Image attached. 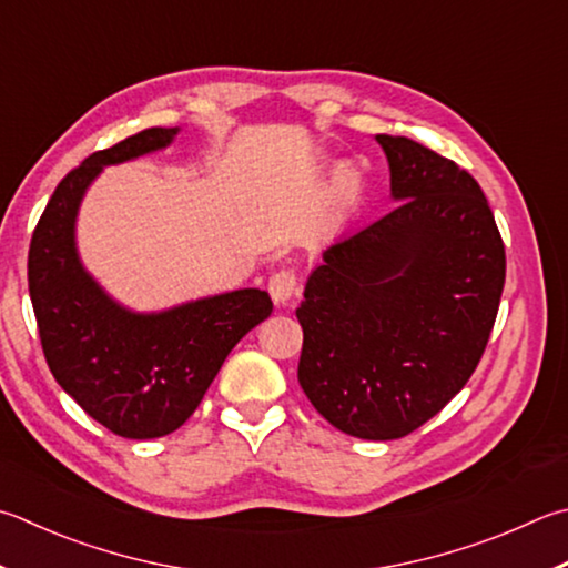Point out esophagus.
<instances>
[{
    "label": "esophagus",
    "mask_w": 568,
    "mask_h": 568,
    "mask_svg": "<svg viewBox=\"0 0 568 568\" xmlns=\"http://www.w3.org/2000/svg\"><path fill=\"white\" fill-rule=\"evenodd\" d=\"M297 291H301V281H297V275L291 267H283V271L273 273L271 283H267V293H271L277 305H285L293 295H297Z\"/></svg>",
    "instance_id": "34e87169"
}]
</instances>
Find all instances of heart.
Masks as SVG:
<instances>
[{"label": "heart", "instance_id": "heart-1", "mask_svg": "<svg viewBox=\"0 0 568 568\" xmlns=\"http://www.w3.org/2000/svg\"><path fill=\"white\" fill-rule=\"evenodd\" d=\"M353 181H355V173L349 171L347 166H339V169H337L335 183L339 185V189H349V185H353Z\"/></svg>", "mask_w": 568, "mask_h": 568}]
</instances>
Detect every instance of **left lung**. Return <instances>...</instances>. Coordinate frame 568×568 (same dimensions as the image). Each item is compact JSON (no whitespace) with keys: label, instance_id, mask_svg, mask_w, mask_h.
Masks as SVG:
<instances>
[{"label":"left lung","instance_id":"1","mask_svg":"<svg viewBox=\"0 0 568 568\" xmlns=\"http://www.w3.org/2000/svg\"><path fill=\"white\" fill-rule=\"evenodd\" d=\"M399 205L335 241L305 283L297 383L329 425L399 439L467 385L497 320L507 255L467 171L377 133Z\"/></svg>","mask_w":568,"mask_h":568}]
</instances>
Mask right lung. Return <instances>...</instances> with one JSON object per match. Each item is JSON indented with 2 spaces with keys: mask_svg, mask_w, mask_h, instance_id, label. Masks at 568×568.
Here are the masks:
<instances>
[{
  "mask_svg": "<svg viewBox=\"0 0 568 568\" xmlns=\"http://www.w3.org/2000/svg\"><path fill=\"white\" fill-rule=\"evenodd\" d=\"M179 129H146L91 153L51 195L29 245V295L47 365L61 389L113 435H171L201 405L223 359L273 313L245 287L163 313H133L101 291L77 253L81 199L104 166L166 149Z\"/></svg>",
  "mask_w": 568,
  "mask_h": 568,
  "instance_id": "add662e5",
  "label": "right lung"
}]
</instances>
